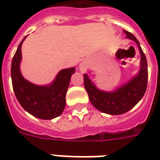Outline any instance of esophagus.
I'll return each instance as SVG.
<instances>
[{
    "instance_id": "esophagus-1",
    "label": "esophagus",
    "mask_w": 160,
    "mask_h": 160,
    "mask_svg": "<svg viewBox=\"0 0 160 160\" xmlns=\"http://www.w3.org/2000/svg\"><path fill=\"white\" fill-rule=\"evenodd\" d=\"M87 68H88V64L87 62H82L80 64V70L84 73V72H86L87 69Z\"/></svg>"
}]
</instances>
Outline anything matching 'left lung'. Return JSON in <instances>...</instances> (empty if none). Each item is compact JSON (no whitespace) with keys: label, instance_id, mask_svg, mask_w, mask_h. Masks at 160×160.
I'll return each mask as SVG.
<instances>
[{"label":"left lung","instance_id":"left-lung-1","mask_svg":"<svg viewBox=\"0 0 160 160\" xmlns=\"http://www.w3.org/2000/svg\"><path fill=\"white\" fill-rule=\"evenodd\" d=\"M126 38L137 43L141 54V68L139 73L120 87L111 92L99 90L90 80L88 74H84V86L92 104L97 110L109 115H121L134 107L144 96L148 87V62L137 38L123 30Z\"/></svg>","mask_w":160,"mask_h":160}]
</instances>
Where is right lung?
<instances>
[{
    "mask_svg": "<svg viewBox=\"0 0 160 160\" xmlns=\"http://www.w3.org/2000/svg\"><path fill=\"white\" fill-rule=\"evenodd\" d=\"M25 37L19 43L12 58L11 77L13 92L24 110L35 118L51 120L59 117L66 106V93L74 68L60 71L52 83L38 86L26 80L21 74L19 65L22 59L21 46Z\"/></svg>",
    "mask_w": 160,
    "mask_h": 160,
    "instance_id": "add662e5",
    "label": "right lung"
}]
</instances>
